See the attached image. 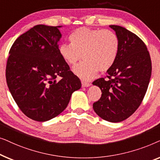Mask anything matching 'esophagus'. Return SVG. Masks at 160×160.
<instances>
[{
    "instance_id": "esophagus-1",
    "label": "esophagus",
    "mask_w": 160,
    "mask_h": 160,
    "mask_svg": "<svg viewBox=\"0 0 160 160\" xmlns=\"http://www.w3.org/2000/svg\"><path fill=\"white\" fill-rule=\"evenodd\" d=\"M82 87H88L91 85L90 83L85 82H82Z\"/></svg>"
}]
</instances>
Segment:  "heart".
Here are the masks:
<instances>
[{
    "instance_id": "obj_1",
    "label": "heart",
    "mask_w": 160,
    "mask_h": 160,
    "mask_svg": "<svg viewBox=\"0 0 160 160\" xmlns=\"http://www.w3.org/2000/svg\"><path fill=\"white\" fill-rule=\"evenodd\" d=\"M71 43H61L58 47L61 58L73 65L81 59L84 60L73 68V72L84 81L95 77L98 71L106 72L117 60L119 52V39L109 30L82 27L68 36Z\"/></svg>"
}]
</instances>
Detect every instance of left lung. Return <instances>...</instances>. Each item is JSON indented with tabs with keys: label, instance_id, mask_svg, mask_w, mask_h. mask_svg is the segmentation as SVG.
<instances>
[{
	"label": "left lung",
	"instance_id": "left-lung-1",
	"mask_svg": "<svg viewBox=\"0 0 160 160\" xmlns=\"http://www.w3.org/2000/svg\"><path fill=\"white\" fill-rule=\"evenodd\" d=\"M119 39V52L108 79L92 83L101 89V98L93 103L102 119L119 122L130 117L141 105L152 75V61L147 48L136 35L119 25H109Z\"/></svg>",
	"mask_w": 160,
	"mask_h": 160
}]
</instances>
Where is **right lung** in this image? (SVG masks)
Wrapping results in <instances>:
<instances>
[{
  "label": "right lung",
  "instance_id": "add662e5",
  "mask_svg": "<svg viewBox=\"0 0 160 160\" xmlns=\"http://www.w3.org/2000/svg\"><path fill=\"white\" fill-rule=\"evenodd\" d=\"M62 27L34 26L17 38L9 51L8 87L24 114L35 121H49L58 116L66 108L73 92L82 87L59 54Z\"/></svg>",
  "mask_w": 160,
  "mask_h": 160
}]
</instances>
